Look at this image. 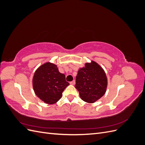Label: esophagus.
<instances>
[{"label":"esophagus","mask_w":145,"mask_h":145,"mask_svg":"<svg viewBox=\"0 0 145 145\" xmlns=\"http://www.w3.org/2000/svg\"><path fill=\"white\" fill-rule=\"evenodd\" d=\"M75 83H76V82H75V80H72V82H70V84H71V85H75Z\"/></svg>","instance_id":"esophagus-1"}]
</instances>
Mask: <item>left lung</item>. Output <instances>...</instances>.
<instances>
[{
    "label": "left lung",
    "mask_w": 145,
    "mask_h": 145,
    "mask_svg": "<svg viewBox=\"0 0 145 145\" xmlns=\"http://www.w3.org/2000/svg\"><path fill=\"white\" fill-rule=\"evenodd\" d=\"M108 80L103 69L94 61L78 69L75 87L85 102L93 103L105 94Z\"/></svg>",
    "instance_id": "left-lung-1"
}]
</instances>
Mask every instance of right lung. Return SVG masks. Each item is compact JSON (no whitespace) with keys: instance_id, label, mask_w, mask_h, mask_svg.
I'll use <instances>...</instances> for the list:
<instances>
[{"instance_id":"1","label":"right lung","mask_w":145,"mask_h":145,"mask_svg":"<svg viewBox=\"0 0 145 145\" xmlns=\"http://www.w3.org/2000/svg\"><path fill=\"white\" fill-rule=\"evenodd\" d=\"M69 83L64 74L59 71L57 66L46 62L35 71L33 86L35 94L45 103L52 105L61 99L62 93Z\"/></svg>"}]
</instances>
